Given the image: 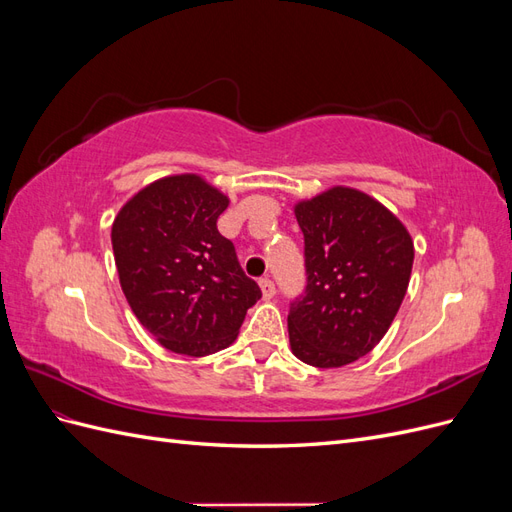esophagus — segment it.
Returning a JSON list of instances; mask_svg holds the SVG:
<instances>
[{
  "label": "esophagus",
  "instance_id": "1",
  "mask_svg": "<svg viewBox=\"0 0 512 512\" xmlns=\"http://www.w3.org/2000/svg\"><path fill=\"white\" fill-rule=\"evenodd\" d=\"M260 290H262V299H273L275 297V284L269 280V277H262V280L258 282Z\"/></svg>",
  "mask_w": 512,
  "mask_h": 512
}]
</instances>
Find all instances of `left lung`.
<instances>
[{"label":"left lung","mask_w":512,"mask_h":512,"mask_svg":"<svg viewBox=\"0 0 512 512\" xmlns=\"http://www.w3.org/2000/svg\"><path fill=\"white\" fill-rule=\"evenodd\" d=\"M305 237V294L290 307V350L333 369L374 350L410 284L408 228L369 194L333 185L294 205Z\"/></svg>","instance_id":"8db88e82"}]
</instances>
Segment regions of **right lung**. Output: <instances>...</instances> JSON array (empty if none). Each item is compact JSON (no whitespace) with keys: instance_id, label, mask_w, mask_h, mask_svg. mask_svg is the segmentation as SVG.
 I'll list each match as a JSON object with an SVG mask.
<instances>
[{"instance_id":"right-lung-1","label":"right lung","mask_w":512,"mask_h":512,"mask_svg":"<svg viewBox=\"0 0 512 512\" xmlns=\"http://www.w3.org/2000/svg\"><path fill=\"white\" fill-rule=\"evenodd\" d=\"M228 203L215 185L183 173L145 185L115 215L121 290L138 322L175 354L224 350L262 297L218 230Z\"/></svg>"}]
</instances>
